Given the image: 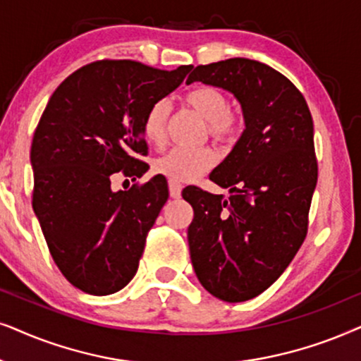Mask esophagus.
<instances>
[{
  "label": "esophagus",
  "instance_id": "obj_1",
  "mask_svg": "<svg viewBox=\"0 0 361 361\" xmlns=\"http://www.w3.org/2000/svg\"><path fill=\"white\" fill-rule=\"evenodd\" d=\"M168 188H170L171 198H180L183 186H181V183H178V181H175V180H170L168 181Z\"/></svg>",
  "mask_w": 361,
  "mask_h": 361
}]
</instances>
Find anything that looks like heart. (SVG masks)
<instances>
[{
  "label": "heart",
  "mask_w": 361,
  "mask_h": 361,
  "mask_svg": "<svg viewBox=\"0 0 361 361\" xmlns=\"http://www.w3.org/2000/svg\"><path fill=\"white\" fill-rule=\"evenodd\" d=\"M185 102L208 122V133L216 142H234L241 133L244 120L239 114L229 110V100L219 89L200 85L185 94ZM166 100H157L147 110L143 118V135L150 143L163 142L168 118ZM214 165V153L209 148L175 147L153 163L157 173H161L175 181H191L203 175Z\"/></svg>",
  "instance_id": "obj_1"
}]
</instances>
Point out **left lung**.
<instances>
[{
  "label": "left lung",
  "mask_w": 361,
  "mask_h": 361,
  "mask_svg": "<svg viewBox=\"0 0 361 361\" xmlns=\"http://www.w3.org/2000/svg\"><path fill=\"white\" fill-rule=\"evenodd\" d=\"M228 90L241 104L244 132L209 175L229 200L185 188L193 206L191 264L201 286L224 302L262 294L307 236L317 185L314 122L300 90L271 66L233 57L198 66L186 84Z\"/></svg>",
  "instance_id": "1"
}]
</instances>
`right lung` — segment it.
Segmentation results:
<instances>
[{
  "instance_id": "right-lung-1",
  "label": "right lung",
  "mask_w": 361,
  "mask_h": 361,
  "mask_svg": "<svg viewBox=\"0 0 361 361\" xmlns=\"http://www.w3.org/2000/svg\"><path fill=\"white\" fill-rule=\"evenodd\" d=\"M190 71L92 62L67 77L41 115L31 145L32 209L56 266L85 294H114L135 276L168 185L157 175L114 191L110 178L120 171L140 178L148 170L137 158L147 155V110Z\"/></svg>"
}]
</instances>
